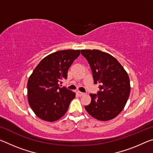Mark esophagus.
Here are the masks:
<instances>
[{"instance_id": "1", "label": "esophagus", "mask_w": 153, "mask_h": 153, "mask_svg": "<svg viewBox=\"0 0 153 153\" xmlns=\"http://www.w3.org/2000/svg\"><path fill=\"white\" fill-rule=\"evenodd\" d=\"M77 95L79 96V97H82V96L84 95V92H79V91L77 92Z\"/></svg>"}]
</instances>
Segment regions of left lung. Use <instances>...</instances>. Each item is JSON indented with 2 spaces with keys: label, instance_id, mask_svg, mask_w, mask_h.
Masks as SVG:
<instances>
[{
  "label": "left lung",
  "instance_id": "1",
  "mask_svg": "<svg viewBox=\"0 0 153 153\" xmlns=\"http://www.w3.org/2000/svg\"><path fill=\"white\" fill-rule=\"evenodd\" d=\"M81 54L90 65L94 84H99L97 94H90L91 102L85 108L98 120H112L123 109L129 98L128 75L117 59L107 53L82 50Z\"/></svg>",
  "mask_w": 153,
  "mask_h": 153
}]
</instances>
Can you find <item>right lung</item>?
Here are the masks:
<instances>
[{
    "label": "right lung",
    "mask_w": 153,
    "mask_h": 153,
    "mask_svg": "<svg viewBox=\"0 0 153 153\" xmlns=\"http://www.w3.org/2000/svg\"><path fill=\"white\" fill-rule=\"evenodd\" d=\"M79 54L80 50L56 51L44 58L33 71L27 82V98L39 118L55 121L67 112L76 94L61 88L59 83L67 79L69 68Z\"/></svg>",
    "instance_id": "add662e5"
}]
</instances>
